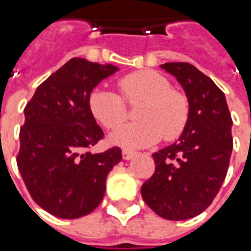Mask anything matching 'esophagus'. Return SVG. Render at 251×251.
Wrapping results in <instances>:
<instances>
[{"label":"esophagus","mask_w":251,"mask_h":251,"mask_svg":"<svg viewBox=\"0 0 251 251\" xmlns=\"http://www.w3.org/2000/svg\"><path fill=\"white\" fill-rule=\"evenodd\" d=\"M134 156H136V153L131 152V151H127V149L122 151V157H124V160H131Z\"/></svg>","instance_id":"34e87169"}]
</instances>
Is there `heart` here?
Returning <instances> with one entry per match:
<instances>
[{
  "mask_svg": "<svg viewBox=\"0 0 251 251\" xmlns=\"http://www.w3.org/2000/svg\"><path fill=\"white\" fill-rule=\"evenodd\" d=\"M126 102H144L137 111L138 122L114 131L110 140L126 148H144L161 138L175 140L183 133L189 115L188 100L172 90V84L161 74L151 70L126 75L118 82ZM88 107L94 118L114 130L127 118V107L118 93L97 88L90 94Z\"/></svg>",
  "mask_w": 251,
  "mask_h": 251,
  "instance_id": "heart-1",
  "label": "heart"
}]
</instances>
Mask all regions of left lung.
Returning a JSON list of instances; mask_svg holds the SVG:
<instances>
[{
  "mask_svg": "<svg viewBox=\"0 0 251 251\" xmlns=\"http://www.w3.org/2000/svg\"><path fill=\"white\" fill-rule=\"evenodd\" d=\"M188 99V122L172 145L153 153L154 174L141 187L158 216L185 221L212 203L231 157L232 120L226 97L212 79L189 63H164Z\"/></svg>",
  "mask_w": 251,
  "mask_h": 251,
  "instance_id": "8db88e82",
  "label": "left lung"
}]
</instances>
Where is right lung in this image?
Instances as JSON below:
<instances>
[{
    "label": "right lung",
    "instance_id": "obj_1",
    "mask_svg": "<svg viewBox=\"0 0 251 251\" xmlns=\"http://www.w3.org/2000/svg\"><path fill=\"white\" fill-rule=\"evenodd\" d=\"M118 70L72 57L25 106L17 167L32 199L57 218L93 212L103 199L107 175L122 160L118 147L87 152L103 137L88 107L90 94Z\"/></svg>",
    "mask_w": 251,
    "mask_h": 251
}]
</instances>
